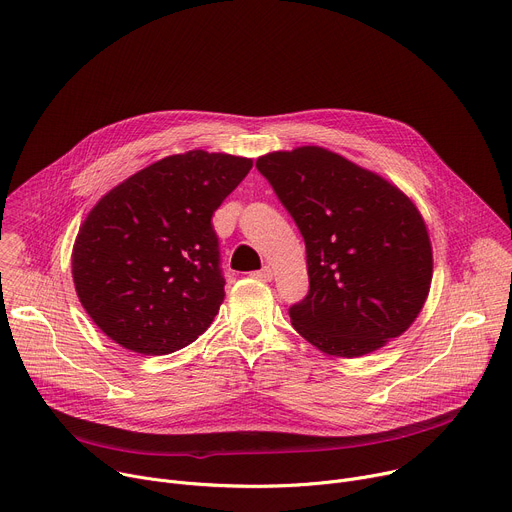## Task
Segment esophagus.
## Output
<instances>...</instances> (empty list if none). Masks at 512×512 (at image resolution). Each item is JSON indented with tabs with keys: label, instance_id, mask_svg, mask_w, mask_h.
<instances>
[{
	"label": "esophagus",
	"instance_id": "obj_1",
	"mask_svg": "<svg viewBox=\"0 0 512 512\" xmlns=\"http://www.w3.org/2000/svg\"><path fill=\"white\" fill-rule=\"evenodd\" d=\"M252 278L268 282V280H272V268H270V266H264V268H260V270H256V272H252Z\"/></svg>",
	"mask_w": 512,
	"mask_h": 512
}]
</instances>
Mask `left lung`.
Returning a JSON list of instances; mask_svg holds the SVG:
<instances>
[{
	"mask_svg": "<svg viewBox=\"0 0 512 512\" xmlns=\"http://www.w3.org/2000/svg\"><path fill=\"white\" fill-rule=\"evenodd\" d=\"M256 168L307 248L309 293L289 309L293 327L339 358L370 354L405 333L433 276L415 203L372 170L319 146L270 152Z\"/></svg>",
	"mask_w": 512,
	"mask_h": 512,
	"instance_id": "1",
	"label": "left lung"
}]
</instances>
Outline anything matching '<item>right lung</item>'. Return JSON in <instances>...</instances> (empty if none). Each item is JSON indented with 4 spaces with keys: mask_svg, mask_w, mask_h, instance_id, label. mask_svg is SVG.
Here are the masks:
<instances>
[{
    "mask_svg": "<svg viewBox=\"0 0 512 512\" xmlns=\"http://www.w3.org/2000/svg\"><path fill=\"white\" fill-rule=\"evenodd\" d=\"M250 168V158L191 150L146 166L97 201L73 246V280L109 339L162 356L211 325L225 297L211 217Z\"/></svg>",
    "mask_w": 512,
    "mask_h": 512,
    "instance_id": "add662e5",
    "label": "right lung"
}]
</instances>
